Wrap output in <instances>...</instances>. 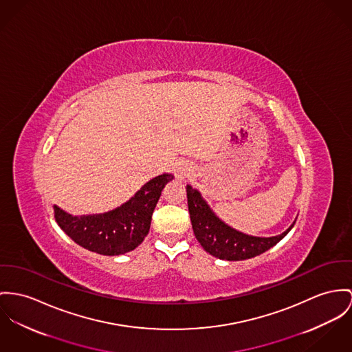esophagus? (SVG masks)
I'll use <instances>...</instances> for the list:
<instances>
[{
  "mask_svg": "<svg viewBox=\"0 0 352 352\" xmlns=\"http://www.w3.org/2000/svg\"><path fill=\"white\" fill-rule=\"evenodd\" d=\"M190 173H191V167H190V164L185 162L178 163L177 170H175L177 178H179V179H185V178H188V177H189Z\"/></svg>",
  "mask_w": 352,
  "mask_h": 352,
  "instance_id": "1",
  "label": "esophagus"
}]
</instances>
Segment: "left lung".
<instances>
[{
  "label": "left lung",
  "instance_id": "1",
  "mask_svg": "<svg viewBox=\"0 0 352 352\" xmlns=\"http://www.w3.org/2000/svg\"><path fill=\"white\" fill-rule=\"evenodd\" d=\"M186 191L195 239L208 253L221 260L240 261L256 257L283 240L295 225L294 222L283 234L274 237L246 236L223 223L197 190L188 185Z\"/></svg>",
  "mask_w": 352,
  "mask_h": 352
}]
</instances>
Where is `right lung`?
Here are the masks:
<instances>
[{"label":"right lung","mask_w":352,"mask_h":352,"mask_svg":"<svg viewBox=\"0 0 352 352\" xmlns=\"http://www.w3.org/2000/svg\"><path fill=\"white\" fill-rule=\"evenodd\" d=\"M174 177L162 174L147 182L120 208L95 216L72 217L54 206L58 226L82 248L115 256L134 250L148 234L151 216L163 188Z\"/></svg>","instance_id":"obj_1"}]
</instances>
